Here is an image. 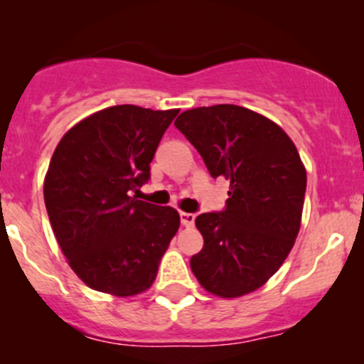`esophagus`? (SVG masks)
I'll return each mask as SVG.
<instances>
[{"label":"esophagus","instance_id":"1","mask_svg":"<svg viewBox=\"0 0 364 364\" xmlns=\"http://www.w3.org/2000/svg\"><path fill=\"white\" fill-rule=\"evenodd\" d=\"M179 217H181V224L185 225V228H191V225L195 224V214H190V212H181Z\"/></svg>","mask_w":364,"mask_h":364}]
</instances>
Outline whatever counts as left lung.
<instances>
[{
	"mask_svg": "<svg viewBox=\"0 0 364 364\" xmlns=\"http://www.w3.org/2000/svg\"><path fill=\"white\" fill-rule=\"evenodd\" d=\"M174 127L212 178L231 181L223 210L195 219L203 248L191 270L212 294H248L277 272L298 236L306 191L298 150L274 121L235 104L185 111Z\"/></svg>",
	"mask_w": 364,
	"mask_h": 364,
	"instance_id": "obj_1",
	"label": "left lung"
}]
</instances>
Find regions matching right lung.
<instances>
[{"mask_svg": "<svg viewBox=\"0 0 364 364\" xmlns=\"http://www.w3.org/2000/svg\"><path fill=\"white\" fill-rule=\"evenodd\" d=\"M178 112L107 107L75 124L54 150L46 208L70 267L92 289L133 296L156 279L179 214L129 191L150 179L159 141Z\"/></svg>", "mask_w": 364, "mask_h": 364, "instance_id": "obj_1", "label": "right lung"}]
</instances>
